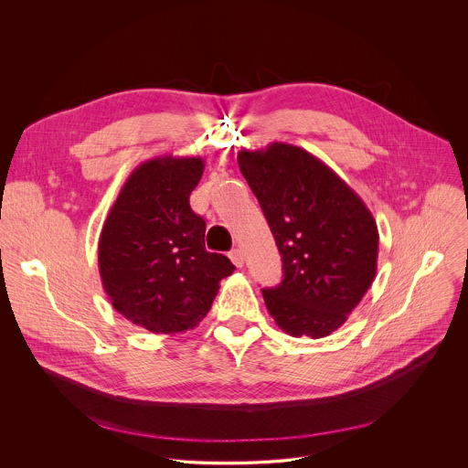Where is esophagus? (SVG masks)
<instances>
[{"label": "esophagus", "mask_w": 468, "mask_h": 468, "mask_svg": "<svg viewBox=\"0 0 468 468\" xmlns=\"http://www.w3.org/2000/svg\"><path fill=\"white\" fill-rule=\"evenodd\" d=\"M229 259H231V262L237 266V269H240V266L244 264V255H242V251H240L239 248H235V250L229 251Z\"/></svg>", "instance_id": "1"}]
</instances>
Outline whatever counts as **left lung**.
<instances>
[{
    "label": "left lung",
    "mask_w": 468,
    "mask_h": 468,
    "mask_svg": "<svg viewBox=\"0 0 468 468\" xmlns=\"http://www.w3.org/2000/svg\"><path fill=\"white\" fill-rule=\"evenodd\" d=\"M237 161L283 261V282L262 289L266 309L292 337H327L376 278L379 235L372 213L303 148L272 143L239 152Z\"/></svg>",
    "instance_id": "obj_1"
}]
</instances>
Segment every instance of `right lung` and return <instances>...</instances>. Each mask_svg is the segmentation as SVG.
<instances>
[{
	"mask_svg": "<svg viewBox=\"0 0 468 468\" xmlns=\"http://www.w3.org/2000/svg\"><path fill=\"white\" fill-rule=\"evenodd\" d=\"M202 157L163 155L123 183L98 242L100 276L112 307L152 333L192 329L235 266L206 250V220L188 204Z\"/></svg>",
	"mask_w": 468,
	"mask_h": 468,
	"instance_id": "right-lung-1",
	"label": "right lung"
}]
</instances>
